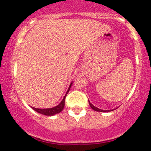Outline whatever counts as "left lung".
<instances>
[{"instance_id":"8db88e82","label":"left lung","mask_w":151,"mask_h":151,"mask_svg":"<svg viewBox=\"0 0 151 151\" xmlns=\"http://www.w3.org/2000/svg\"><path fill=\"white\" fill-rule=\"evenodd\" d=\"M88 102H89V104H90V106H91V107L92 108L94 111H99V112H109V111H112L114 110V109H111V110L100 109H99L98 107H96V106H95L94 105H93V104H91V102H90V101H88Z\"/></svg>"}]
</instances>
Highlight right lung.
<instances>
[{"label": "right lung", "mask_w": 151, "mask_h": 151, "mask_svg": "<svg viewBox=\"0 0 151 151\" xmlns=\"http://www.w3.org/2000/svg\"><path fill=\"white\" fill-rule=\"evenodd\" d=\"M72 82L71 83H70L69 88H68V91L66 92V94L64 96L63 99L61 102H60L58 105L54 106V107H52V108H47V109H37V108H35V107H33V106H30L32 109H33V110H35V111H37V113H40L41 114H43V115H46V116H54L55 114H59L60 112H61L63 109H64V106H65V97L67 94H68V92L70 91V88L72 86Z\"/></svg>", "instance_id": "obj_1"}]
</instances>
